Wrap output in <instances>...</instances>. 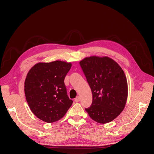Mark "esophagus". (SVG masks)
Here are the masks:
<instances>
[{
    "label": "esophagus",
    "instance_id": "esophagus-1",
    "mask_svg": "<svg viewBox=\"0 0 154 154\" xmlns=\"http://www.w3.org/2000/svg\"><path fill=\"white\" fill-rule=\"evenodd\" d=\"M80 97L79 96H77L75 98V100H74V101H75L76 102H79L80 101Z\"/></svg>",
    "mask_w": 154,
    "mask_h": 154
}]
</instances>
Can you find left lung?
<instances>
[{"label":"left lung","instance_id":"1","mask_svg":"<svg viewBox=\"0 0 154 154\" xmlns=\"http://www.w3.org/2000/svg\"><path fill=\"white\" fill-rule=\"evenodd\" d=\"M92 94L91 105L85 110L95 122H110L123 110L128 96L125 74L109 57H91L80 62Z\"/></svg>","mask_w":154,"mask_h":154}]
</instances>
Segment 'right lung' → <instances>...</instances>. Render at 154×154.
Wrapping results in <instances>:
<instances>
[{
    "label": "right lung",
    "instance_id": "right-lung-1",
    "mask_svg": "<svg viewBox=\"0 0 154 154\" xmlns=\"http://www.w3.org/2000/svg\"><path fill=\"white\" fill-rule=\"evenodd\" d=\"M71 66L59 60L38 63L27 74L24 85L27 102L32 112L45 122L53 123L62 118L72 104L64 83Z\"/></svg>",
    "mask_w": 154,
    "mask_h": 154
}]
</instances>
